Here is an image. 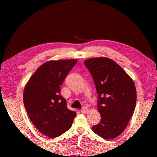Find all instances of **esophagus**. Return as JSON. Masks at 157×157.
I'll list each match as a JSON object with an SVG mask.
<instances>
[{
    "mask_svg": "<svg viewBox=\"0 0 157 157\" xmlns=\"http://www.w3.org/2000/svg\"><path fill=\"white\" fill-rule=\"evenodd\" d=\"M88 111V109L87 107H86V106H83L81 109V112L83 113H86Z\"/></svg>",
    "mask_w": 157,
    "mask_h": 157,
    "instance_id": "1",
    "label": "esophagus"
}]
</instances>
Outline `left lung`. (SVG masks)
Masks as SVG:
<instances>
[{
  "label": "left lung",
  "mask_w": 157,
  "mask_h": 157,
  "mask_svg": "<svg viewBox=\"0 0 157 157\" xmlns=\"http://www.w3.org/2000/svg\"><path fill=\"white\" fill-rule=\"evenodd\" d=\"M98 94L101 121L92 130L111 140L121 134L134 114L136 103L135 84L127 73L112 59L92 58L84 61Z\"/></svg>",
  "instance_id": "obj_1"
}]
</instances>
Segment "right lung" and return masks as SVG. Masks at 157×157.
Instances as JSON below:
<instances>
[{
	"label": "right lung",
	"instance_id": "obj_1",
	"mask_svg": "<svg viewBox=\"0 0 157 157\" xmlns=\"http://www.w3.org/2000/svg\"><path fill=\"white\" fill-rule=\"evenodd\" d=\"M78 60L51 61L42 65L23 91V102L29 119L39 132L56 138L71 128L76 112L69 110L61 95L63 81Z\"/></svg>",
	"mask_w": 157,
	"mask_h": 157
}]
</instances>
